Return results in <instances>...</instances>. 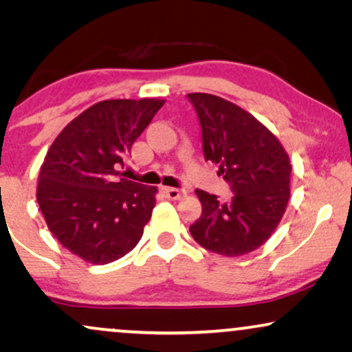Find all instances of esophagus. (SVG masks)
Masks as SVG:
<instances>
[{"label":"esophagus","instance_id":"obj_1","mask_svg":"<svg viewBox=\"0 0 352 352\" xmlns=\"http://www.w3.org/2000/svg\"><path fill=\"white\" fill-rule=\"evenodd\" d=\"M162 190L163 194H165V197H168V199L171 200H179L186 195V190L175 189V187H162Z\"/></svg>","mask_w":352,"mask_h":352}]
</instances>
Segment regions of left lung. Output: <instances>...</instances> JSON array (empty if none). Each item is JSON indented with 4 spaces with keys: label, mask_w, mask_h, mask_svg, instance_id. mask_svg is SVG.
<instances>
[{
    "label": "left lung",
    "mask_w": 352,
    "mask_h": 352,
    "mask_svg": "<svg viewBox=\"0 0 352 352\" xmlns=\"http://www.w3.org/2000/svg\"><path fill=\"white\" fill-rule=\"evenodd\" d=\"M201 128L205 160L218 163V175L232 197L197 189L201 216L190 224L194 240L223 256H242L261 247L280 223L290 197V160L278 139L239 105L218 96L187 94Z\"/></svg>",
    "instance_id": "left-lung-1"
}]
</instances>
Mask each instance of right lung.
Returning a JSON list of instances; mask_svg holds the SVG:
<instances>
[{
    "instance_id": "add662e5",
    "label": "right lung",
    "mask_w": 352,
    "mask_h": 352,
    "mask_svg": "<svg viewBox=\"0 0 352 352\" xmlns=\"http://www.w3.org/2000/svg\"><path fill=\"white\" fill-rule=\"evenodd\" d=\"M163 102L94 104L62 129L46 153L38 176V205L54 237L85 261H117L142 237L157 187L120 177L118 170Z\"/></svg>"
}]
</instances>
